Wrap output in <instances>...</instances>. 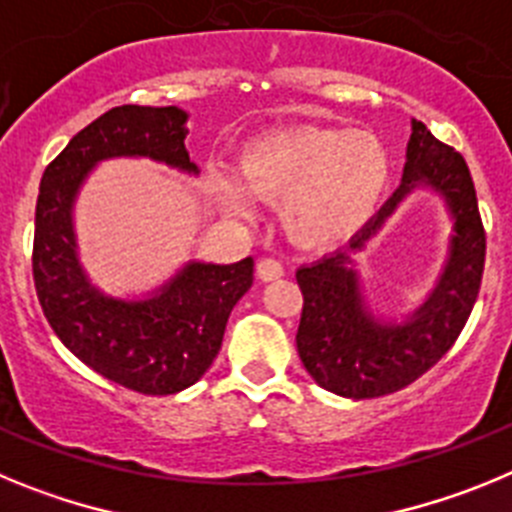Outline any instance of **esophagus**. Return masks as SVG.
<instances>
[{"label": "esophagus", "instance_id": "obj_1", "mask_svg": "<svg viewBox=\"0 0 512 512\" xmlns=\"http://www.w3.org/2000/svg\"><path fill=\"white\" fill-rule=\"evenodd\" d=\"M256 274H259L261 282H274V279L284 277V266L277 259H261L256 266Z\"/></svg>", "mask_w": 512, "mask_h": 512}]
</instances>
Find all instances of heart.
Returning a JSON list of instances; mask_svg holds the SVG:
<instances>
[{"label":"heart","mask_w":512,"mask_h":512,"mask_svg":"<svg viewBox=\"0 0 512 512\" xmlns=\"http://www.w3.org/2000/svg\"><path fill=\"white\" fill-rule=\"evenodd\" d=\"M235 179L212 171V200L225 215L251 220L256 200L282 205L297 246L338 248L361 233L390 184V153L366 130H269L241 148Z\"/></svg>","instance_id":"heart-1"}]
</instances>
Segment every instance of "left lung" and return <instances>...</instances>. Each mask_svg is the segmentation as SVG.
<instances>
[{
	"label": "left lung",
	"mask_w": 512,
	"mask_h": 512,
	"mask_svg": "<svg viewBox=\"0 0 512 512\" xmlns=\"http://www.w3.org/2000/svg\"><path fill=\"white\" fill-rule=\"evenodd\" d=\"M415 191L442 200L452 233L434 287L397 316L371 300L358 264L389 217ZM485 269V230L467 161L413 122L400 187L348 246L297 269L302 289L297 351L307 374L333 395L372 400L408 387L441 359L467 323Z\"/></svg>",
	"instance_id": "left-lung-1"
}]
</instances>
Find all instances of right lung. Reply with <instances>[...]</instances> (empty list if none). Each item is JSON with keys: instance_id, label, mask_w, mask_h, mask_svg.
<instances>
[{"instance_id": "add662e5", "label": "right lung", "mask_w": 512, "mask_h": 512, "mask_svg": "<svg viewBox=\"0 0 512 512\" xmlns=\"http://www.w3.org/2000/svg\"><path fill=\"white\" fill-rule=\"evenodd\" d=\"M187 120L174 104L112 107L45 169L35 207L33 277L53 333L89 369L143 395H176L210 369L230 310L253 284V259H189L148 292L112 295L81 264L74 210L92 171L112 158L200 176L184 146Z\"/></svg>"}]
</instances>
